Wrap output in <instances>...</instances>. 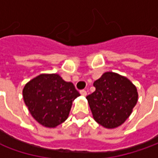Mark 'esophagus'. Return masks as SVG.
I'll return each instance as SVG.
<instances>
[{
	"label": "esophagus",
	"mask_w": 158,
	"mask_h": 158,
	"mask_svg": "<svg viewBox=\"0 0 158 158\" xmlns=\"http://www.w3.org/2000/svg\"><path fill=\"white\" fill-rule=\"evenodd\" d=\"M80 93H81L82 96H86V95H87V90H86V89H82V90H80Z\"/></svg>",
	"instance_id": "1"
}]
</instances>
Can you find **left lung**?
Returning a JSON list of instances; mask_svg holds the SVG:
<instances>
[{
  "mask_svg": "<svg viewBox=\"0 0 158 158\" xmlns=\"http://www.w3.org/2000/svg\"><path fill=\"white\" fill-rule=\"evenodd\" d=\"M93 93L87 96L94 119L106 128L124 123L136 105V88L124 76L106 72L93 83Z\"/></svg>",
  "mask_w": 158,
  "mask_h": 158,
  "instance_id": "obj_1",
  "label": "left lung"
}]
</instances>
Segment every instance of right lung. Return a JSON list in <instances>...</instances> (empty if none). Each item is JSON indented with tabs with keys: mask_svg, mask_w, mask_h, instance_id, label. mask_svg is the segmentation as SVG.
I'll return each mask as SVG.
<instances>
[{
	"mask_svg": "<svg viewBox=\"0 0 158 158\" xmlns=\"http://www.w3.org/2000/svg\"><path fill=\"white\" fill-rule=\"evenodd\" d=\"M25 105L39 123L55 127L64 122L72 102L80 96L74 84L56 74L40 75L28 82L23 90Z\"/></svg>",
	"mask_w": 158,
	"mask_h": 158,
	"instance_id": "right-lung-1",
	"label": "right lung"
}]
</instances>
